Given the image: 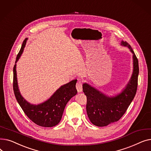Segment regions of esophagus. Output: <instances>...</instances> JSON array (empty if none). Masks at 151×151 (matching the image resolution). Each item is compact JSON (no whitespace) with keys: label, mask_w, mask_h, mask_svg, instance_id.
Listing matches in <instances>:
<instances>
[{"label":"esophagus","mask_w":151,"mask_h":151,"mask_svg":"<svg viewBox=\"0 0 151 151\" xmlns=\"http://www.w3.org/2000/svg\"><path fill=\"white\" fill-rule=\"evenodd\" d=\"M76 88L78 92H81L83 91V83L81 80H78L76 84Z\"/></svg>","instance_id":"1"}]
</instances>
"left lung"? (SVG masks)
Segmentation results:
<instances>
[{
	"instance_id": "8db88e82",
	"label": "left lung",
	"mask_w": 151,
	"mask_h": 151,
	"mask_svg": "<svg viewBox=\"0 0 151 151\" xmlns=\"http://www.w3.org/2000/svg\"><path fill=\"white\" fill-rule=\"evenodd\" d=\"M121 45L127 46L133 53V70L129 83L119 94L108 97L87 83L83 85V91L87 97L86 111L90 121L98 127H104L117 122L125 114L137 91L139 74L138 60L131 46L127 42Z\"/></svg>"
}]
</instances>
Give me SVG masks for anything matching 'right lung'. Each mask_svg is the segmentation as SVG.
<instances>
[{"label":"right lung","instance_id":"right-lung-1","mask_svg":"<svg viewBox=\"0 0 151 151\" xmlns=\"http://www.w3.org/2000/svg\"><path fill=\"white\" fill-rule=\"evenodd\" d=\"M27 38L24 40L21 50L17 55V63L23 52ZM15 64L13 67V91L16 99L23 111L30 119L39 126L51 127L59 123L68 101L77 93L76 83L77 80L62 86L47 100L38 105L27 102L20 93L17 81Z\"/></svg>","mask_w":151,"mask_h":151}]
</instances>
